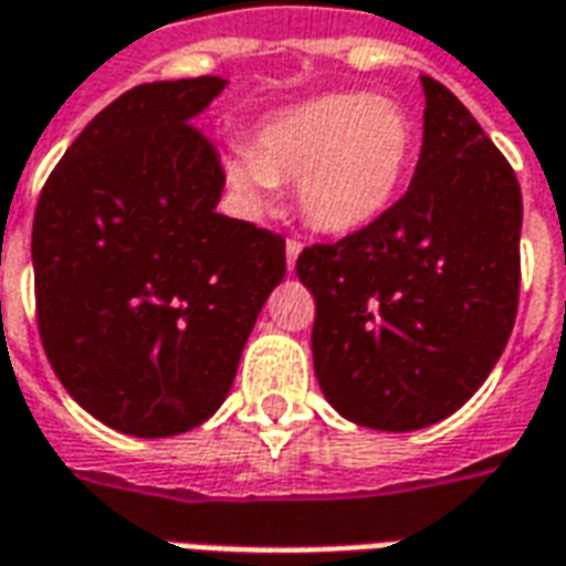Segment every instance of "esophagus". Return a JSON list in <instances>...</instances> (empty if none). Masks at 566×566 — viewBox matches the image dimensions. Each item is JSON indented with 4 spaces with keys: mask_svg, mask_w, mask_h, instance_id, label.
<instances>
[{
    "mask_svg": "<svg viewBox=\"0 0 566 566\" xmlns=\"http://www.w3.org/2000/svg\"><path fill=\"white\" fill-rule=\"evenodd\" d=\"M300 251H303V242H300V239H287V245H284V254H287V270H294Z\"/></svg>",
    "mask_w": 566,
    "mask_h": 566,
    "instance_id": "34e87169",
    "label": "esophagus"
}]
</instances>
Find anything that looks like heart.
<instances>
[{"mask_svg":"<svg viewBox=\"0 0 566 566\" xmlns=\"http://www.w3.org/2000/svg\"><path fill=\"white\" fill-rule=\"evenodd\" d=\"M416 120L373 93H327L263 120L223 172L248 202L296 185L300 211L324 233H357L388 214L416 163Z\"/></svg>","mask_w":566,"mask_h":566,"instance_id":"heart-1","label":"heart"}]
</instances>
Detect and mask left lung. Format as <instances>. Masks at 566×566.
Returning a JSON list of instances; mask_svg holds the SVG:
<instances>
[{
    "label": "left lung",
    "mask_w": 566,
    "mask_h": 566,
    "mask_svg": "<svg viewBox=\"0 0 566 566\" xmlns=\"http://www.w3.org/2000/svg\"><path fill=\"white\" fill-rule=\"evenodd\" d=\"M424 84L412 185L388 214L300 251L321 391L348 421L418 430L488 379L518 312L522 187L467 105Z\"/></svg>",
    "instance_id": "8db88e82"
}]
</instances>
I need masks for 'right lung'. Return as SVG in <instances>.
<instances>
[{"label": "right lung", "instance_id": "obj_1", "mask_svg": "<svg viewBox=\"0 0 566 566\" xmlns=\"http://www.w3.org/2000/svg\"><path fill=\"white\" fill-rule=\"evenodd\" d=\"M227 81L139 84L105 105L32 221L35 318L75 400L129 437H175L223 403L284 279V239L218 214V150L190 120Z\"/></svg>", "mask_w": 566, "mask_h": 566}]
</instances>
